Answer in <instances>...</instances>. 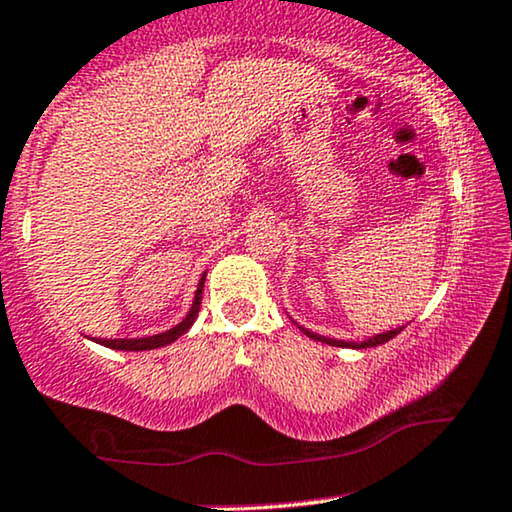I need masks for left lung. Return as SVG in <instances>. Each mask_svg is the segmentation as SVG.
Here are the masks:
<instances>
[{"instance_id":"obj_1","label":"left lung","mask_w":512,"mask_h":512,"mask_svg":"<svg viewBox=\"0 0 512 512\" xmlns=\"http://www.w3.org/2000/svg\"><path fill=\"white\" fill-rule=\"evenodd\" d=\"M293 324L298 326V329L303 331L307 338H312V341H322V343H326V346H336V348H374V346H381V343L391 341L393 336H398L400 331L405 329V324H403V326H396V329H391V331H384V334L369 336V338H365V341H341V338H326L322 334H315V331H310V329H305V326H300L298 322H295V319H293Z\"/></svg>"}]
</instances>
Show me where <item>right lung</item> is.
Masks as SVG:
<instances>
[{
    "instance_id": "obj_1",
    "label": "right lung",
    "mask_w": 512,
    "mask_h": 512,
    "mask_svg": "<svg viewBox=\"0 0 512 512\" xmlns=\"http://www.w3.org/2000/svg\"><path fill=\"white\" fill-rule=\"evenodd\" d=\"M205 276H207V272L202 274L200 283H197V291H195L193 305H190L188 315L183 317L176 326H171L169 331H162V334H155V336H143V338H97V343H100V346L114 348V350H155V348H162V346H169V343H174L178 336L186 334V331L193 326V322L197 319V312H200V303H202V288H205Z\"/></svg>"
}]
</instances>
